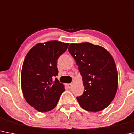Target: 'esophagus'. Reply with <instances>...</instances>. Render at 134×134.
<instances>
[{"label":"esophagus","instance_id":"obj_1","mask_svg":"<svg viewBox=\"0 0 134 134\" xmlns=\"http://www.w3.org/2000/svg\"><path fill=\"white\" fill-rule=\"evenodd\" d=\"M67 87L69 88H71L72 87V86H73V85H72V84H71V83H70V84H67Z\"/></svg>","mask_w":134,"mask_h":134}]
</instances>
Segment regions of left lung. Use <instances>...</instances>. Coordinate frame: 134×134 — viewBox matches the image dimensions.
<instances>
[{
	"label": "left lung",
	"mask_w": 134,
	"mask_h": 134,
	"mask_svg": "<svg viewBox=\"0 0 134 134\" xmlns=\"http://www.w3.org/2000/svg\"><path fill=\"white\" fill-rule=\"evenodd\" d=\"M68 49L83 78L85 90L76 98L80 106L90 112L106 108L118 88V72L113 57L104 48L89 42L72 43Z\"/></svg>",
	"instance_id": "obj_1"
}]
</instances>
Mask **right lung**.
<instances>
[{
	"mask_svg": "<svg viewBox=\"0 0 134 134\" xmlns=\"http://www.w3.org/2000/svg\"><path fill=\"white\" fill-rule=\"evenodd\" d=\"M69 43L49 41L38 43L30 49L22 65L21 90L30 105L39 112L53 109L65 91L64 85L53 77L58 74L57 60L67 50Z\"/></svg>",
	"mask_w": 134,
	"mask_h": 134,
	"instance_id": "obj_1",
	"label": "right lung"
}]
</instances>
